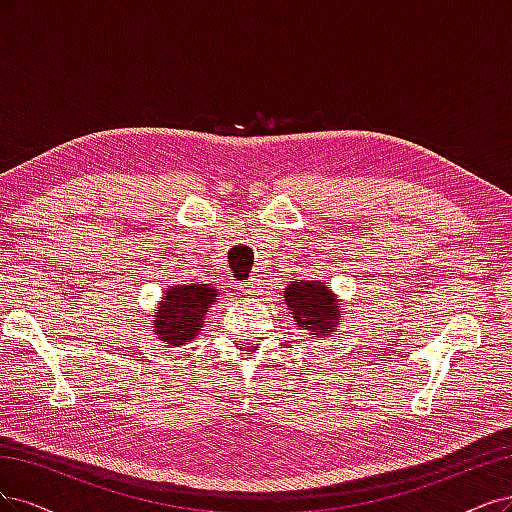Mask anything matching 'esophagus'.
<instances>
[{
	"mask_svg": "<svg viewBox=\"0 0 512 512\" xmlns=\"http://www.w3.org/2000/svg\"><path fill=\"white\" fill-rule=\"evenodd\" d=\"M257 280H249V283H244V285H238V291H240V295H244V298H253V295L257 293Z\"/></svg>",
	"mask_w": 512,
	"mask_h": 512,
	"instance_id": "34e87169",
	"label": "esophagus"
}]
</instances>
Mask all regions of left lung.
Masks as SVG:
<instances>
[{
  "instance_id": "1",
  "label": "left lung",
  "mask_w": 512,
  "mask_h": 512,
  "mask_svg": "<svg viewBox=\"0 0 512 512\" xmlns=\"http://www.w3.org/2000/svg\"><path fill=\"white\" fill-rule=\"evenodd\" d=\"M285 304L291 310L295 325L312 338H327L342 321L338 295L321 280H300L285 289Z\"/></svg>"
}]
</instances>
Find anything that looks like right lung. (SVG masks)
<instances>
[{"instance_id": "obj_1", "label": "right lung", "mask_w": 512, "mask_h": 512, "mask_svg": "<svg viewBox=\"0 0 512 512\" xmlns=\"http://www.w3.org/2000/svg\"><path fill=\"white\" fill-rule=\"evenodd\" d=\"M219 289L206 283L174 285L161 295L153 312V332L168 346H183L197 338L204 327L206 312L219 300Z\"/></svg>"}]
</instances>
